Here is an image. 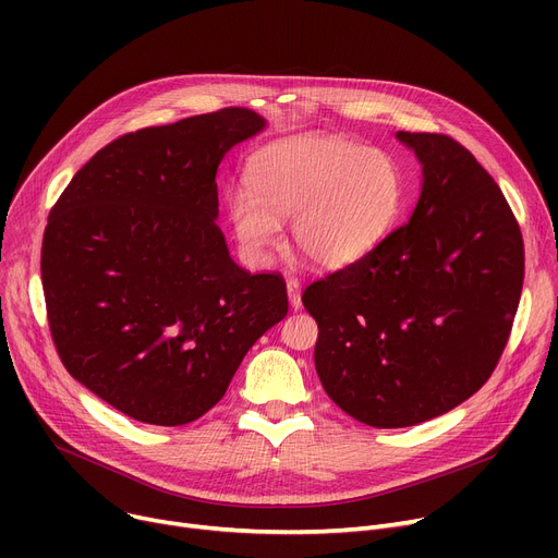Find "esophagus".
Here are the masks:
<instances>
[{
	"instance_id": "obj_1",
	"label": "esophagus",
	"mask_w": 558,
	"mask_h": 558,
	"mask_svg": "<svg viewBox=\"0 0 558 558\" xmlns=\"http://www.w3.org/2000/svg\"><path fill=\"white\" fill-rule=\"evenodd\" d=\"M287 296H289V305L294 307V310H299L303 305L299 278H287Z\"/></svg>"
}]
</instances>
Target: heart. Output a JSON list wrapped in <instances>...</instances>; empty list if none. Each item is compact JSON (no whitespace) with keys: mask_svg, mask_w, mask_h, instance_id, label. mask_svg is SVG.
<instances>
[{"mask_svg":"<svg viewBox=\"0 0 558 558\" xmlns=\"http://www.w3.org/2000/svg\"><path fill=\"white\" fill-rule=\"evenodd\" d=\"M248 192L228 196V219L242 248L262 257L291 217V242L316 267L337 271L387 240L402 208V173L377 149L307 133L264 146L248 160Z\"/></svg>","mask_w":558,"mask_h":558,"instance_id":"heart-1","label":"heart"}]
</instances>
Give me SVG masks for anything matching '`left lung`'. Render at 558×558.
Listing matches in <instances>:
<instances>
[{"label": "left lung", "mask_w": 558, "mask_h": 558, "mask_svg": "<svg viewBox=\"0 0 558 558\" xmlns=\"http://www.w3.org/2000/svg\"><path fill=\"white\" fill-rule=\"evenodd\" d=\"M396 137L423 165L414 215L303 294L318 324L320 385L348 416L379 429L425 423L482 389L524 278L520 226L475 156L448 135Z\"/></svg>", "instance_id": "obj_1"}]
</instances>
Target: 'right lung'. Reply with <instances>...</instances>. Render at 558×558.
<instances>
[{
    "label": "right lung",
    "instance_id": "add662e5",
    "mask_svg": "<svg viewBox=\"0 0 558 558\" xmlns=\"http://www.w3.org/2000/svg\"><path fill=\"white\" fill-rule=\"evenodd\" d=\"M264 126L223 108L126 133L49 213L40 271L58 357L140 423L201 418L287 316L282 276L238 267L215 221L219 162Z\"/></svg>",
    "mask_w": 558,
    "mask_h": 558
}]
</instances>
